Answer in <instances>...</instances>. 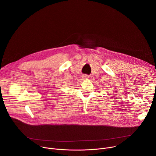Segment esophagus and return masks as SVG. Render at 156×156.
<instances>
[{
    "label": "esophagus",
    "instance_id": "obj_1",
    "mask_svg": "<svg viewBox=\"0 0 156 156\" xmlns=\"http://www.w3.org/2000/svg\"><path fill=\"white\" fill-rule=\"evenodd\" d=\"M83 78H85V79H86V78H88V75H85L83 76Z\"/></svg>",
    "mask_w": 156,
    "mask_h": 156
}]
</instances>
